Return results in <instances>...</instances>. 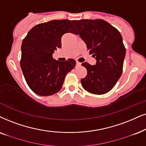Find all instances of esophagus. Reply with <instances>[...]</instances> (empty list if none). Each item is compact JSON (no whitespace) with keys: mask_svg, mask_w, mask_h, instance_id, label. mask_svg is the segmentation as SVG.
<instances>
[{"mask_svg":"<svg viewBox=\"0 0 146 146\" xmlns=\"http://www.w3.org/2000/svg\"><path fill=\"white\" fill-rule=\"evenodd\" d=\"M76 64H77V66H80L81 64H82V63H81V62H79V61H77V60L76 61Z\"/></svg>","mask_w":146,"mask_h":146,"instance_id":"34e87169","label":"esophagus"}]
</instances>
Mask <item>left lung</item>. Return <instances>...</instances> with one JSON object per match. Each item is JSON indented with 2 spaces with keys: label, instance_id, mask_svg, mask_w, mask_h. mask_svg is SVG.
<instances>
[{
  "label": "left lung",
  "instance_id": "left-lung-1",
  "mask_svg": "<svg viewBox=\"0 0 146 146\" xmlns=\"http://www.w3.org/2000/svg\"><path fill=\"white\" fill-rule=\"evenodd\" d=\"M81 38L96 60L94 65L84 62L85 78L81 79L83 88L94 94L110 91L121 76L125 57L123 38L115 27L102 19L73 21Z\"/></svg>",
  "mask_w": 146,
  "mask_h": 146
}]
</instances>
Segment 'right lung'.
Returning a JSON list of instances; mask_svg holds the SVG:
<instances>
[{
    "label": "right lung",
    "mask_w": 146,
    "mask_h": 146,
    "mask_svg": "<svg viewBox=\"0 0 146 146\" xmlns=\"http://www.w3.org/2000/svg\"><path fill=\"white\" fill-rule=\"evenodd\" d=\"M71 22L52 20L38 24L23 40L20 64L27 85L36 94L47 96L60 91L65 76L75 67L74 59L59 61L52 58L54 50L61 48L64 34H77Z\"/></svg>",
    "instance_id": "add662e5"
}]
</instances>
